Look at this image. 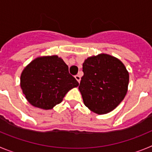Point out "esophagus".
<instances>
[{
	"instance_id": "1",
	"label": "esophagus",
	"mask_w": 152,
	"mask_h": 152,
	"mask_svg": "<svg viewBox=\"0 0 152 152\" xmlns=\"http://www.w3.org/2000/svg\"><path fill=\"white\" fill-rule=\"evenodd\" d=\"M75 78H76V80H77L78 82H80V79H81V76H80V75L79 74H77V75H76V76H75Z\"/></svg>"
}]
</instances>
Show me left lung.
I'll return each instance as SVG.
<instances>
[{
    "label": "left lung",
    "mask_w": 152,
    "mask_h": 152,
    "mask_svg": "<svg viewBox=\"0 0 152 152\" xmlns=\"http://www.w3.org/2000/svg\"><path fill=\"white\" fill-rule=\"evenodd\" d=\"M83 71L79 88L85 105L91 111L108 113L124 100L129 73L121 61L108 54H99L87 58Z\"/></svg>",
    "instance_id": "8db88e82"
}]
</instances>
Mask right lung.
I'll return each instance as SVG.
<instances>
[{
    "label": "right lung",
    "instance_id": "right-lung-1",
    "mask_svg": "<svg viewBox=\"0 0 152 152\" xmlns=\"http://www.w3.org/2000/svg\"><path fill=\"white\" fill-rule=\"evenodd\" d=\"M78 86L67 65L56 55L34 60L20 78V86L28 102L45 110L61 103L66 93Z\"/></svg>",
    "mask_w": 152,
    "mask_h": 152
}]
</instances>
